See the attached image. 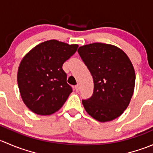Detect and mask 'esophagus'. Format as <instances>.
<instances>
[{"mask_svg": "<svg viewBox=\"0 0 153 153\" xmlns=\"http://www.w3.org/2000/svg\"><path fill=\"white\" fill-rule=\"evenodd\" d=\"M75 90H76V92H79L80 89H81V86H80L79 84H77V85L75 86Z\"/></svg>", "mask_w": 153, "mask_h": 153, "instance_id": "esophagus-1", "label": "esophagus"}]
</instances>
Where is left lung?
Segmentation results:
<instances>
[{
    "instance_id": "1",
    "label": "left lung",
    "mask_w": 153,
    "mask_h": 153,
    "mask_svg": "<svg viewBox=\"0 0 153 153\" xmlns=\"http://www.w3.org/2000/svg\"><path fill=\"white\" fill-rule=\"evenodd\" d=\"M94 82L92 97L82 100L86 112L100 122L119 117L133 95L135 73L130 60L115 46L93 43L78 49Z\"/></svg>"
}]
</instances>
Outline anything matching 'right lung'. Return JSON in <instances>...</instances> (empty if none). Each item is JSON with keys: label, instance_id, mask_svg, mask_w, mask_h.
Returning <instances> with one entry per match:
<instances>
[{"label": "right lung", "instance_id": "1", "mask_svg": "<svg viewBox=\"0 0 153 153\" xmlns=\"http://www.w3.org/2000/svg\"><path fill=\"white\" fill-rule=\"evenodd\" d=\"M78 45L49 40L37 45L18 67V84L26 106L34 113L48 115L59 110L72 92L67 83L64 63Z\"/></svg>", "mask_w": 153, "mask_h": 153}]
</instances>
